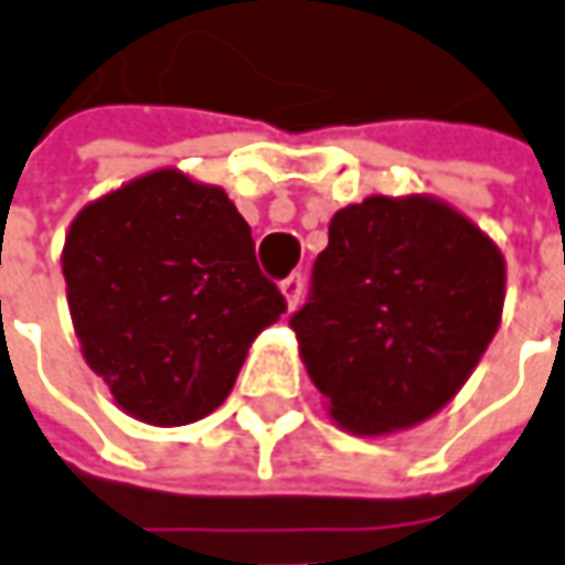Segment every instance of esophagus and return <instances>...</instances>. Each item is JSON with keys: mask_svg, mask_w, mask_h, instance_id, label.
Listing matches in <instances>:
<instances>
[{"mask_svg": "<svg viewBox=\"0 0 565 565\" xmlns=\"http://www.w3.org/2000/svg\"><path fill=\"white\" fill-rule=\"evenodd\" d=\"M300 294H302V278L300 275H290V278H284L281 281V297L287 302V309H294L297 302H300Z\"/></svg>", "mask_w": 565, "mask_h": 565, "instance_id": "esophagus-1", "label": "esophagus"}]
</instances>
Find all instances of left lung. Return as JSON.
Returning a JSON list of instances; mask_svg holds the SVG:
<instances>
[{
	"label": "left lung",
	"instance_id": "obj_1",
	"mask_svg": "<svg viewBox=\"0 0 565 565\" xmlns=\"http://www.w3.org/2000/svg\"><path fill=\"white\" fill-rule=\"evenodd\" d=\"M503 300L507 259L472 218L428 193H379L334 212L290 328L334 425L381 438L457 397Z\"/></svg>",
	"mask_w": 565,
	"mask_h": 565
}]
</instances>
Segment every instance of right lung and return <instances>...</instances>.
<instances>
[{
	"mask_svg": "<svg viewBox=\"0 0 565 565\" xmlns=\"http://www.w3.org/2000/svg\"><path fill=\"white\" fill-rule=\"evenodd\" d=\"M74 334L127 416L174 428L218 409L284 297L222 186L156 168L87 203L62 246Z\"/></svg>",
	"mask_w": 565,
	"mask_h": 565,
	"instance_id": "1",
	"label": "right lung"
}]
</instances>
